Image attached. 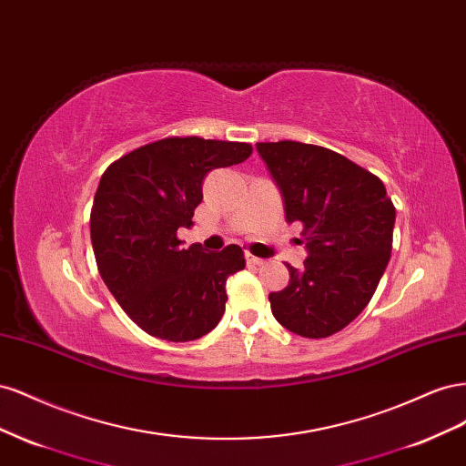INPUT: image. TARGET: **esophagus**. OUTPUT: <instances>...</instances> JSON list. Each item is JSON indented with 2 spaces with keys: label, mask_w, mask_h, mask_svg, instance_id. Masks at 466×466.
I'll return each mask as SVG.
<instances>
[{
  "label": "esophagus",
  "mask_w": 466,
  "mask_h": 466,
  "mask_svg": "<svg viewBox=\"0 0 466 466\" xmlns=\"http://www.w3.org/2000/svg\"><path fill=\"white\" fill-rule=\"evenodd\" d=\"M245 258H247V264H252V266H262V264L266 262L264 258H260V257H255V255H252V252H247Z\"/></svg>",
  "instance_id": "34e87169"
}]
</instances>
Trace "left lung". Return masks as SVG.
<instances>
[{"mask_svg":"<svg viewBox=\"0 0 466 466\" xmlns=\"http://www.w3.org/2000/svg\"><path fill=\"white\" fill-rule=\"evenodd\" d=\"M281 190L286 219L303 225L309 257L288 264L289 284L268 295L276 320L305 338H327L354 320L390 258L394 206L368 168L332 149L291 142L257 144Z\"/></svg>","mask_w":466,"mask_h":466,"instance_id":"left-lung-1","label":"left lung"}]
</instances>
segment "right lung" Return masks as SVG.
<instances>
[{
    "instance_id": "right-lung-1",
    "label": "right lung",
    "mask_w": 466,
    "mask_h": 466,
    "mask_svg": "<svg viewBox=\"0 0 466 466\" xmlns=\"http://www.w3.org/2000/svg\"><path fill=\"white\" fill-rule=\"evenodd\" d=\"M250 153L245 142L171 136L122 155L98 182L89 219L98 274L124 313L159 340H196L225 313V284L245 268L243 248H182L177 231L194 225L211 168Z\"/></svg>"
}]
</instances>
